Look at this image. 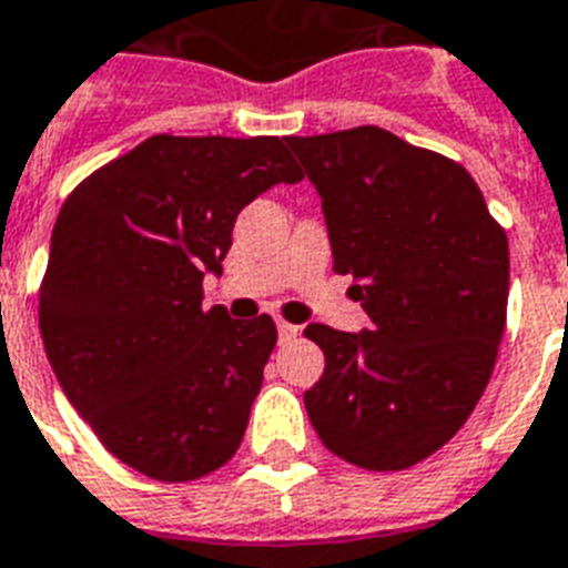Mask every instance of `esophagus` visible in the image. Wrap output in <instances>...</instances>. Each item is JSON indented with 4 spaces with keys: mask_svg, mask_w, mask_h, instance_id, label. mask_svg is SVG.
Segmentation results:
<instances>
[{
    "mask_svg": "<svg viewBox=\"0 0 568 568\" xmlns=\"http://www.w3.org/2000/svg\"><path fill=\"white\" fill-rule=\"evenodd\" d=\"M276 333H280V342H292L294 336L301 333V327H297V324H288V322H283V318H280V322H276Z\"/></svg>",
    "mask_w": 568,
    "mask_h": 568,
    "instance_id": "obj_1",
    "label": "esophagus"
}]
</instances>
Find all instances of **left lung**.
<instances>
[{
  "label": "left lung",
  "instance_id": "obj_1",
  "mask_svg": "<svg viewBox=\"0 0 568 568\" xmlns=\"http://www.w3.org/2000/svg\"><path fill=\"white\" fill-rule=\"evenodd\" d=\"M322 196L333 271L369 331L310 324L324 375L303 405L331 453L402 470L465 426L497 361L509 244L465 166L389 130L288 136Z\"/></svg>",
  "mask_w": 568,
  "mask_h": 568
}]
</instances>
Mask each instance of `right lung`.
<instances>
[{
	"label": "right lung",
	"mask_w": 568,
	"mask_h": 568,
	"mask_svg": "<svg viewBox=\"0 0 568 568\" xmlns=\"http://www.w3.org/2000/svg\"><path fill=\"white\" fill-rule=\"evenodd\" d=\"M303 179L280 136H151L59 211L38 322L50 366L101 444L160 483L241 447L276 345L271 315L202 310L241 207Z\"/></svg>",
	"instance_id": "add662e5"
}]
</instances>
